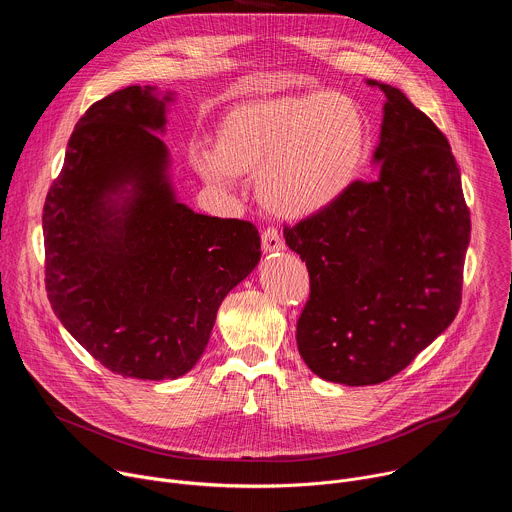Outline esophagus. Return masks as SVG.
I'll return each instance as SVG.
<instances>
[{"mask_svg":"<svg viewBox=\"0 0 512 512\" xmlns=\"http://www.w3.org/2000/svg\"><path fill=\"white\" fill-rule=\"evenodd\" d=\"M261 247H263V253H275V251H283V241L277 233V229L269 227L263 231L261 235Z\"/></svg>","mask_w":512,"mask_h":512,"instance_id":"34e87169","label":"esophagus"}]
</instances>
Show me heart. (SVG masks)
Wrapping results in <instances>:
<instances>
[{"instance_id":"obj_1","label":"heart","mask_w":512,"mask_h":512,"mask_svg":"<svg viewBox=\"0 0 512 512\" xmlns=\"http://www.w3.org/2000/svg\"><path fill=\"white\" fill-rule=\"evenodd\" d=\"M369 152V121L342 93L310 91L231 107L214 143L192 145L194 172L221 188L255 172L257 202L283 221H304L334 206Z\"/></svg>"}]
</instances>
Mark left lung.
Here are the masks:
<instances>
[{"label": "left lung", "mask_w": 512, "mask_h": 512, "mask_svg": "<svg viewBox=\"0 0 512 512\" xmlns=\"http://www.w3.org/2000/svg\"><path fill=\"white\" fill-rule=\"evenodd\" d=\"M367 85L387 97L379 176L283 229L310 273L298 350L314 375L348 387L391 379L454 322L470 243L446 135L399 89Z\"/></svg>", "instance_id": "1"}]
</instances>
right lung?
<instances>
[{"label": "right lung", "instance_id": "add662e5", "mask_svg": "<svg viewBox=\"0 0 512 512\" xmlns=\"http://www.w3.org/2000/svg\"><path fill=\"white\" fill-rule=\"evenodd\" d=\"M174 95L127 87L91 105L42 214L54 314L105 369L143 381L194 367L218 306L261 259L251 223L178 202L158 135Z\"/></svg>", "mask_w": 512, "mask_h": 512}]
</instances>
